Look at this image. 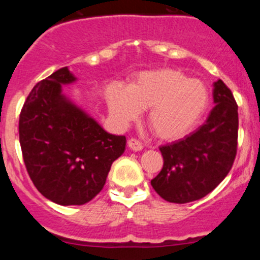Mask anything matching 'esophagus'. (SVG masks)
<instances>
[{
	"label": "esophagus",
	"instance_id": "34e87169",
	"mask_svg": "<svg viewBox=\"0 0 260 260\" xmlns=\"http://www.w3.org/2000/svg\"><path fill=\"white\" fill-rule=\"evenodd\" d=\"M128 147L133 151H141L143 148V145L137 140V138H129L128 140Z\"/></svg>",
	"mask_w": 260,
	"mask_h": 260
}]
</instances>
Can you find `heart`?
Returning a JSON list of instances; mask_svg holds the SVG:
<instances>
[{
  "label": "heart",
  "instance_id": "1",
  "mask_svg": "<svg viewBox=\"0 0 260 260\" xmlns=\"http://www.w3.org/2000/svg\"><path fill=\"white\" fill-rule=\"evenodd\" d=\"M109 111L122 124L148 109L147 123L164 141H176L193 129L210 102L208 86L177 69L143 72L127 88L112 86L107 93Z\"/></svg>",
  "mask_w": 260,
  "mask_h": 260
}]
</instances>
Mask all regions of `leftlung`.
<instances>
[{"label": "left lung", "mask_w": 260, "mask_h": 260, "mask_svg": "<svg viewBox=\"0 0 260 260\" xmlns=\"http://www.w3.org/2000/svg\"><path fill=\"white\" fill-rule=\"evenodd\" d=\"M214 103L206 122L182 140L161 146L164 167L151 180L164 200H200L226 177L238 149V104L221 79L214 83Z\"/></svg>", "instance_id": "8db88e82"}]
</instances>
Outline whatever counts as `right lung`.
Returning a JSON list of instances; mask_svg holds the SVG:
<instances>
[{"label":"right lung","mask_w":260,"mask_h":260,"mask_svg":"<svg viewBox=\"0 0 260 260\" xmlns=\"http://www.w3.org/2000/svg\"><path fill=\"white\" fill-rule=\"evenodd\" d=\"M75 78L67 67L39 81L18 120L23 162L41 195L59 205H83L104 187L125 137L106 132L68 101L61 84Z\"/></svg>","instance_id":"1"}]
</instances>
